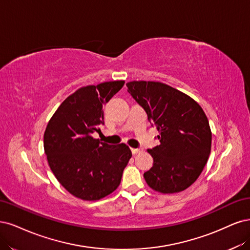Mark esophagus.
Returning <instances> with one entry per match:
<instances>
[{
    "label": "esophagus",
    "mask_w": 250,
    "mask_h": 250,
    "mask_svg": "<svg viewBox=\"0 0 250 250\" xmlns=\"http://www.w3.org/2000/svg\"><path fill=\"white\" fill-rule=\"evenodd\" d=\"M131 150L133 152V155H136V154H138V152H140L142 149L141 148H131Z\"/></svg>",
    "instance_id": "obj_1"
}]
</instances>
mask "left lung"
Returning a JSON list of instances; mask_svg holds the SVG:
<instances>
[{
  "label": "left lung",
  "instance_id": "1",
  "mask_svg": "<svg viewBox=\"0 0 250 250\" xmlns=\"http://www.w3.org/2000/svg\"><path fill=\"white\" fill-rule=\"evenodd\" d=\"M127 92L156 126L160 144L147 151L154 164L143 176L161 193H178L194 183L211 152L212 133L199 104L187 94L160 82L133 81Z\"/></svg>",
  "mask_w": 250,
  "mask_h": 250
}]
</instances>
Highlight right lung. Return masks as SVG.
Instances as JSON below:
<instances>
[{
	"mask_svg": "<svg viewBox=\"0 0 250 250\" xmlns=\"http://www.w3.org/2000/svg\"><path fill=\"white\" fill-rule=\"evenodd\" d=\"M124 84L113 81L80 88L60 104L46 125L43 146L51 170L78 198L98 200L116 190L132 157L126 144L111 146L92 137L104 124L103 106Z\"/></svg>",
	"mask_w": 250,
	"mask_h": 250,
	"instance_id": "add662e5",
	"label": "right lung"
}]
</instances>
